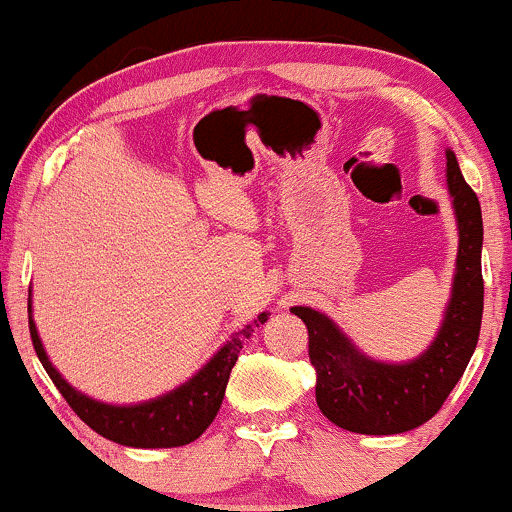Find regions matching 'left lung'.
I'll use <instances>...</instances> for the list:
<instances>
[{"mask_svg": "<svg viewBox=\"0 0 512 512\" xmlns=\"http://www.w3.org/2000/svg\"><path fill=\"white\" fill-rule=\"evenodd\" d=\"M445 182L457 223V260L443 322L411 361L392 363L363 354L332 317L308 305L291 308L308 327L315 399L334 426L363 436H395L438 414L479 342L484 313L481 207L462 178L455 151H445Z\"/></svg>", "mask_w": 512, "mask_h": 512, "instance_id": "left-lung-1", "label": "left lung"}]
</instances>
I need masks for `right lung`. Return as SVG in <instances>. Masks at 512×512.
I'll use <instances>...</instances> for the list:
<instances>
[{
  "label": "right lung",
  "mask_w": 512,
  "mask_h": 512,
  "mask_svg": "<svg viewBox=\"0 0 512 512\" xmlns=\"http://www.w3.org/2000/svg\"><path fill=\"white\" fill-rule=\"evenodd\" d=\"M33 293L28 291V325H31V339L43 368L48 370L50 380L62 392L79 419L93 431L101 433L103 438L113 443L127 445V448H180V445L192 443L207 431L214 416L219 414L223 395H226L228 378L236 366L243 342L250 337V327L236 332L226 344L216 351L214 356L197 370L185 383L173 387L166 395L137 404H108L101 399H93L76 390L62 378V373L52 366L40 342L38 327L33 320ZM269 313H260L255 322L264 325Z\"/></svg>",
  "instance_id": "obj_1"
}]
</instances>
